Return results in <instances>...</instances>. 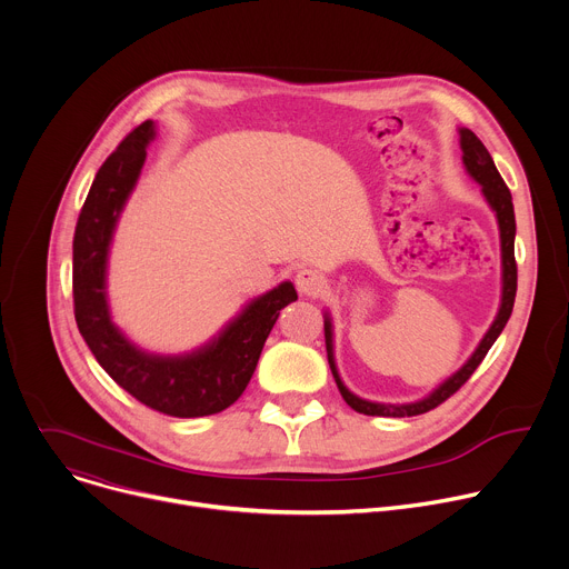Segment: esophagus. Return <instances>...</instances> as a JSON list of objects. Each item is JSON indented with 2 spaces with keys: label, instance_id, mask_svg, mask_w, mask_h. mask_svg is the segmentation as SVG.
Wrapping results in <instances>:
<instances>
[{
  "label": "esophagus",
  "instance_id": "1",
  "mask_svg": "<svg viewBox=\"0 0 569 569\" xmlns=\"http://www.w3.org/2000/svg\"><path fill=\"white\" fill-rule=\"evenodd\" d=\"M297 292L303 297H319L327 290V279H323L317 270H299L295 277Z\"/></svg>",
  "mask_w": 569,
  "mask_h": 569
}]
</instances>
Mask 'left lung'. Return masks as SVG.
Instances as JSON below:
<instances>
[{
  "label": "left lung",
  "instance_id": "8db88e82",
  "mask_svg": "<svg viewBox=\"0 0 569 569\" xmlns=\"http://www.w3.org/2000/svg\"><path fill=\"white\" fill-rule=\"evenodd\" d=\"M459 146H461L463 169L470 176V180H475L481 187V196H483L486 204H489L491 211L496 213L498 229H500L502 295H500L498 315H496L493 323L489 327V331L483 333V338L479 340V345L470 353V358L450 378H446L441 385H437L428 396H423L419 400H412V402H376V400H367V398H360L358 393H353L345 385V380L340 378V371H338V365H336L333 319H331L329 310H323V338H327V356H329V365H331L333 378H336L338 389H340L342 398L347 400L349 408H353L360 415L400 419V417H417V415L435 410L437 405H441L446 398H450L472 376V371L479 367V362L486 358V353H489V349L496 345V340L500 338V333L505 331L507 321L511 317L513 301H516V290H518V268H516V254H513V246H516V213H513L511 191L507 189L502 176L498 173L491 152L486 150V146L477 139V134L472 130L459 128Z\"/></svg>",
  "mask_w": 569,
  "mask_h": 569
}]
</instances>
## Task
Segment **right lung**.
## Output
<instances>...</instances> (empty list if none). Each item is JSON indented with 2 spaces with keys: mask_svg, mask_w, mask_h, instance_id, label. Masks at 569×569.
I'll return each mask as SVG.
<instances>
[{
  "mask_svg": "<svg viewBox=\"0 0 569 569\" xmlns=\"http://www.w3.org/2000/svg\"><path fill=\"white\" fill-rule=\"evenodd\" d=\"M154 121L134 128L99 169L73 233V315L78 331L108 376L148 408L196 419L227 410L246 391L279 310L297 299L295 286L250 299L204 345L178 356L137 347L112 321L108 261L114 231L141 176Z\"/></svg>",
  "mask_w": 569,
  "mask_h": 569,
  "instance_id": "1",
  "label": "right lung"
}]
</instances>
